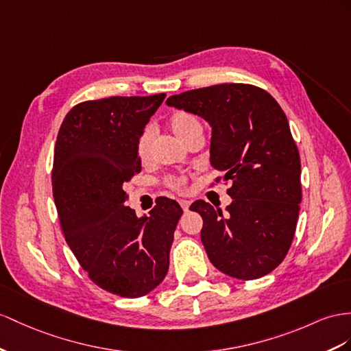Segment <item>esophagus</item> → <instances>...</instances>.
Segmentation results:
<instances>
[{
	"label": "esophagus",
	"instance_id": "1",
	"mask_svg": "<svg viewBox=\"0 0 351 351\" xmlns=\"http://www.w3.org/2000/svg\"><path fill=\"white\" fill-rule=\"evenodd\" d=\"M179 204H181V208L186 212L188 209H190V202H188V200H181V202H179Z\"/></svg>",
	"mask_w": 351,
	"mask_h": 351
}]
</instances>
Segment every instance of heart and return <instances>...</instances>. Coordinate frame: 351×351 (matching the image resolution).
<instances>
[{"label": "heart", "instance_id": "1", "mask_svg": "<svg viewBox=\"0 0 351 351\" xmlns=\"http://www.w3.org/2000/svg\"><path fill=\"white\" fill-rule=\"evenodd\" d=\"M169 125L176 136L181 139L184 143H186L195 134H203V125L200 120L191 112H175L169 120ZM154 139V129L152 125H147L143 132L141 133L139 141H138V156L142 161H145L149 157L151 151V143ZM166 185L172 188V190L181 191L185 185V178L184 176H169L166 178Z\"/></svg>", "mask_w": 351, "mask_h": 351}]
</instances>
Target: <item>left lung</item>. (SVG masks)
<instances>
[{"label":"left lung","instance_id":"obj_1","mask_svg":"<svg viewBox=\"0 0 351 351\" xmlns=\"http://www.w3.org/2000/svg\"><path fill=\"white\" fill-rule=\"evenodd\" d=\"M166 104L210 124V163L231 182L227 213L204 200L202 241L223 274L254 280L280 264L298 221L301 160L276 99L252 84H217L170 96Z\"/></svg>","mask_w":351,"mask_h":351}]
</instances>
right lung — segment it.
I'll return each instance as SVG.
<instances>
[{
    "instance_id": "right-lung-1",
    "label": "right lung",
    "mask_w": 351,
    "mask_h": 351,
    "mask_svg": "<svg viewBox=\"0 0 351 351\" xmlns=\"http://www.w3.org/2000/svg\"><path fill=\"white\" fill-rule=\"evenodd\" d=\"M166 95L111 96L75 105L62 123L51 185L60 228L90 280L138 298L167 274L182 209L167 197L138 218L123 190L141 172L138 141Z\"/></svg>"
}]
</instances>
